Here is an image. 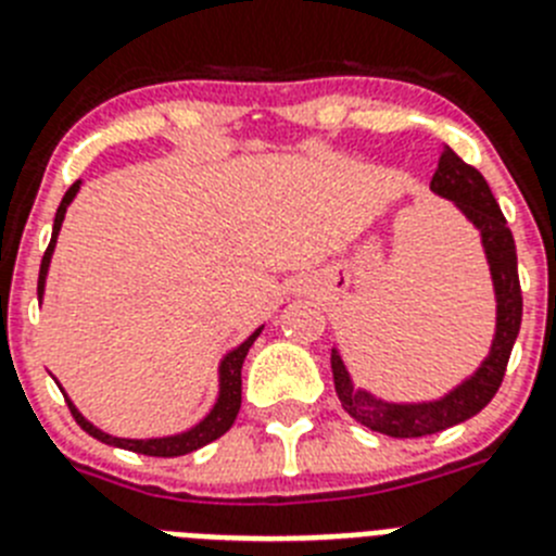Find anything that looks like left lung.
Returning <instances> with one entry per match:
<instances>
[{"instance_id": "left-lung-1", "label": "left lung", "mask_w": 556, "mask_h": 556, "mask_svg": "<svg viewBox=\"0 0 556 556\" xmlns=\"http://www.w3.org/2000/svg\"><path fill=\"white\" fill-rule=\"evenodd\" d=\"M431 189L440 198L456 203V208L479 228L484 253H488L490 273H493L495 301H498V326H495L493 351L484 358V365L476 370L473 378L456 387L451 395L434 404H384L378 397L367 395L365 390H353L351 376H348L342 358L331 351L333 390H337L339 404L356 424L378 431V434L409 440V437H426L445 431L451 426L479 415L484 406L493 401L498 392L504 372L509 365L515 339L520 331V317H523V294H520L518 278V253H515L513 230L507 228V219L495 203L488 180L481 178L476 166L465 164L451 147H443L440 164H437Z\"/></svg>"}]
</instances>
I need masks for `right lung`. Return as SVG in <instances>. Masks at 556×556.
Segmentation results:
<instances>
[{
  "instance_id": "1",
  "label": "right lung",
  "mask_w": 556,
  "mask_h": 556,
  "mask_svg": "<svg viewBox=\"0 0 556 556\" xmlns=\"http://www.w3.org/2000/svg\"><path fill=\"white\" fill-rule=\"evenodd\" d=\"M77 189H80V180L77 184L68 186V191L63 194L61 205H58V214H55V225H52V239H49V248L41 258V273H38V301H41L43 294V281H47V269H49V258H52V250H55L58 242V230H61L63 223V214H66L68 203L75 200ZM262 333V328L242 342V345L230 351L228 356L223 358V367H219V397H217V406L208 412L203 424H198L191 431H184V434H175V437H161V440H122V437H111L105 431L94 429V426L88 424L86 417L75 409V406L68 404L75 420L80 424L83 431L100 440V443L108 445H116V448H127V451H136V454H144V456H184L191 454V451L203 448V445L214 443L217 437H223L225 431L233 426L236 415H239V406H242V365H244V356H248L250 345L255 342V337Z\"/></svg>"
}]
</instances>
